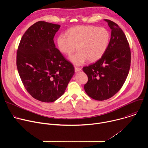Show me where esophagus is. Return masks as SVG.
Listing matches in <instances>:
<instances>
[{
  "mask_svg": "<svg viewBox=\"0 0 148 148\" xmlns=\"http://www.w3.org/2000/svg\"><path fill=\"white\" fill-rule=\"evenodd\" d=\"M74 69H75V72H78V71H79L81 70V69H80V68H79V67H75Z\"/></svg>",
  "mask_w": 148,
  "mask_h": 148,
  "instance_id": "obj_1",
  "label": "esophagus"
}]
</instances>
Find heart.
<instances>
[{"instance_id": "b5f03b06", "label": "heart", "mask_w": 148, "mask_h": 148, "mask_svg": "<svg viewBox=\"0 0 148 148\" xmlns=\"http://www.w3.org/2000/svg\"><path fill=\"white\" fill-rule=\"evenodd\" d=\"M110 40V32L104 27L80 25L69 29L66 34H60L56 45L60 52L67 55L77 46L78 51L70 56L69 60L74 65L80 66L87 60L90 62L99 60L106 51Z\"/></svg>"}]
</instances>
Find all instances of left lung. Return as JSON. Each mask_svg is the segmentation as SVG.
Masks as SVG:
<instances>
[{
	"mask_svg": "<svg viewBox=\"0 0 148 148\" xmlns=\"http://www.w3.org/2000/svg\"><path fill=\"white\" fill-rule=\"evenodd\" d=\"M105 21L111 30L108 48L99 60L82 69L88 76L84 90L90 97L98 101L108 99L119 91L131 66V50L124 33L112 21Z\"/></svg>",
	"mask_w": 148,
	"mask_h": 148,
	"instance_id": "8db88e82",
	"label": "left lung"
}]
</instances>
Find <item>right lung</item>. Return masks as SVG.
Here are the masks:
<instances>
[{"label":"right lung","mask_w":148,"mask_h":148,"mask_svg":"<svg viewBox=\"0 0 148 148\" xmlns=\"http://www.w3.org/2000/svg\"><path fill=\"white\" fill-rule=\"evenodd\" d=\"M60 25L37 22L25 33L17 52V70L27 92L35 99L52 102L64 93L74 68L56 47Z\"/></svg>","instance_id":"add662e5"}]
</instances>
